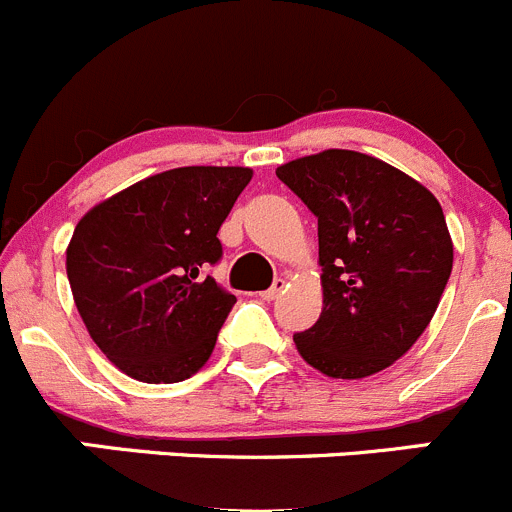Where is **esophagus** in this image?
<instances>
[{
	"label": "esophagus",
	"instance_id": "esophagus-1",
	"mask_svg": "<svg viewBox=\"0 0 512 512\" xmlns=\"http://www.w3.org/2000/svg\"><path fill=\"white\" fill-rule=\"evenodd\" d=\"M280 292H285V280H275V282H272L270 290L260 292V297H262V300L270 302V300H275V297L280 295Z\"/></svg>",
	"mask_w": 512,
	"mask_h": 512
}]
</instances>
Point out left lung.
Here are the masks:
<instances>
[{
    "label": "left lung",
    "instance_id": "obj_1",
    "mask_svg": "<svg viewBox=\"0 0 512 512\" xmlns=\"http://www.w3.org/2000/svg\"><path fill=\"white\" fill-rule=\"evenodd\" d=\"M317 217L320 320L297 332L307 365L360 380L393 365L433 320L453 270L440 202L398 167L325 150L277 167Z\"/></svg>",
    "mask_w": 512,
    "mask_h": 512
}]
</instances>
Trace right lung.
I'll list each match as a JSON object with an SVG mask.
<instances>
[{
    "instance_id": "add662e5",
    "label": "right lung",
    "mask_w": 512,
    "mask_h": 512,
    "mask_svg": "<svg viewBox=\"0 0 512 512\" xmlns=\"http://www.w3.org/2000/svg\"><path fill=\"white\" fill-rule=\"evenodd\" d=\"M250 167H177L94 205L67 245L74 305L94 345L140 382L192 377L215 350L235 295L210 265Z\"/></svg>"
}]
</instances>
